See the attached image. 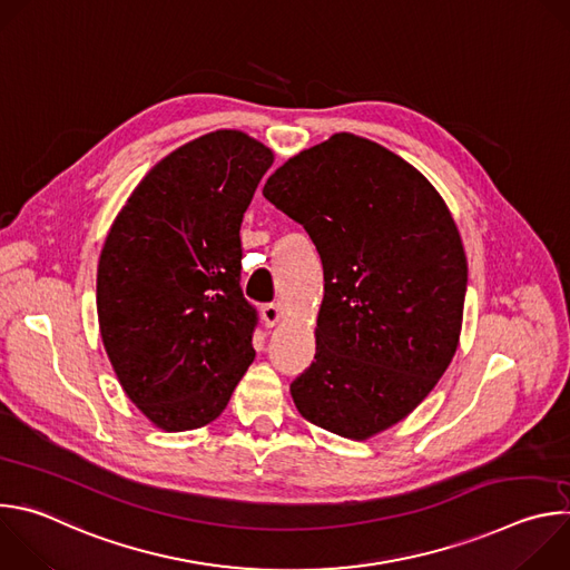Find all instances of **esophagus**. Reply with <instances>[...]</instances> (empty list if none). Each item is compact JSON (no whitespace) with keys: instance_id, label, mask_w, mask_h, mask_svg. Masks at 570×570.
Returning a JSON list of instances; mask_svg holds the SVG:
<instances>
[{"instance_id":"obj_1","label":"esophagus","mask_w":570,"mask_h":570,"mask_svg":"<svg viewBox=\"0 0 570 570\" xmlns=\"http://www.w3.org/2000/svg\"><path fill=\"white\" fill-rule=\"evenodd\" d=\"M262 317L266 322V327H275V324L284 317V311L277 302H271V304H264L262 306Z\"/></svg>"}]
</instances>
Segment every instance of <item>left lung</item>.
<instances>
[{"label": "left lung", "instance_id": "left-lung-1", "mask_svg": "<svg viewBox=\"0 0 570 570\" xmlns=\"http://www.w3.org/2000/svg\"><path fill=\"white\" fill-rule=\"evenodd\" d=\"M322 259L315 361L293 383L311 424L367 440L409 417L446 372L462 330L466 257L435 187L376 141L336 132L268 178Z\"/></svg>", "mask_w": 570, "mask_h": 570}]
</instances>
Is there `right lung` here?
<instances>
[{"label": "right lung", "mask_w": 570, "mask_h": 570, "mask_svg": "<svg viewBox=\"0 0 570 570\" xmlns=\"http://www.w3.org/2000/svg\"><path fill=\"white\" fill-rule=\"evenodd\" d=\"M273 159L246 132H207L161 157L108 232L97 271L104 347L161 431L214 422L255 361L238 229Z\"/></svg>", "instance_id": "add662e5"}]
</instances>
